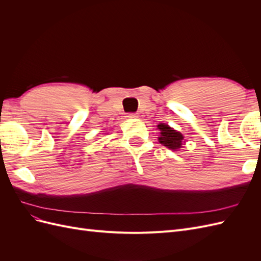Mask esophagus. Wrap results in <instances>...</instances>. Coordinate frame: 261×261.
<instances>
[{"label": "esophagus", "mask_w": 261, "mask_h": 261, "mask_svg": "<svg viewBox=\"0 0 261 261\" xmlns=\"http://www.w3.org/2000/svg\"><path fill=\"white\" fill-rule=\"evenodd\" d=\"M127 117H129V118L137 117V114L136 113H127Z\"/></svg>", "instance_id": "34e87169"}]
</instances>
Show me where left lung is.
I'll return each instance as SVG.
<instances>
[{
	"mask_svg": "<svg viewBox=\"0 0 261 261\" xmlns=\"http://www.w3.org/2000/svg\"><path fill=\"white\" fill-rule=\"evenodd\" d=\"M158 129L161 132V136L159 137V141L161 145L172 150H176L181 147V141H183L184 137L179 132L174 130L171 128L169 125L164 123L158 125Z\"/></svg>",
	"mask_w": 261,
	"mask_h": 261,
	"instance_id": "left-lung-1",
	"label": "left lung"
}]
</instances>
